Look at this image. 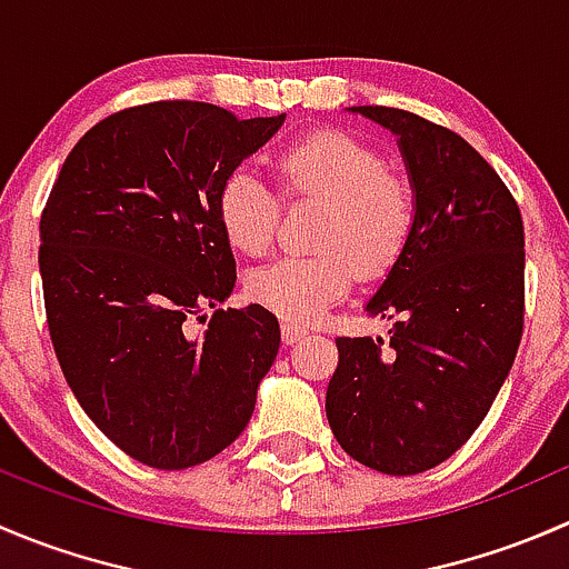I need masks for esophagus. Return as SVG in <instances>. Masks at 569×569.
<instances>
[{
    "mask_svg": "<svg viewBox=\"0 0 569 569\" xmlns=\"http://www.w3.org/2000/svg\"><path fill=\"white\" fill-rule=\"evenodd\" d=\"M280 336H283V343H297L308 336V330L300 325H289V321H283V327H280Z\"/></svg>",
    "mask_w": 569,
    "mask_h": 569,
    "instance_id": "34e87169",
    "label": "esophagus"
}]
</instances>
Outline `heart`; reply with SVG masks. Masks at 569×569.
Wrapping results in <instances>:
<instances>
[{
    "label": "heart",
    "mask_w": 569,
    "mask_h": 569,
    "mask_svg": "<svg viewBox=\"0 0 569 569\" xmlns=\"http://www.w3.org/2000/svg\"><path fill=\"white\" fill-rule=\"evenodd\" d=\"M280 192L325 203L311 256H283L248 274L250 300L286 321H317L352 289L358 272L386 274L418 222V192L388 168L371 142L347 131H317L274 157ZM222 237L244 256L274 244L280 198L256 170L237 168L217 192Z\"/></svg>",
    "instance_id": "b5f03b06"
}]
</instances>
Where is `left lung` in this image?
<instances>
[{
  "label": "left lung",
  "mask_w": 569,
  "mask_h": 569,
  "mask_svg": "<svg viewBox=\"0 0 569 569\" xmlns=\"http://www.w3.org/2000/svg\"><path fill=\"white\" fill-rule=\"evenodd\" d=\"M399 134L418 192L410 244L366 306L391 341L336 338L327 421L352 460L412 476L468 443L523 338L526 233L515 194L457 131L396 107H358Z\"/></svg>",
  "instance_id": "1"
}]
</instances>
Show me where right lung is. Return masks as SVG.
I'll return each mask as SVG.
<instances>
[{"mask_svg":"<svg viewBox=\"0 0 569 569\" xmlns=\"http://www.w3.org/2000/svg\"><path fill=\"white\" fill-rule=\"evenodd\" d=\"M283 118L239 120L206 101L126 107L51 183L38 250L51 347L82 410L137 462L192 468L248 427L278 319L250 306L218 308L203 333L188 321L237 283L220 183Z\"/></svg>","mask_w":569,"mask_h":569,"instance_id":"right-lung-1","label":"right lung"}]
</instances>
